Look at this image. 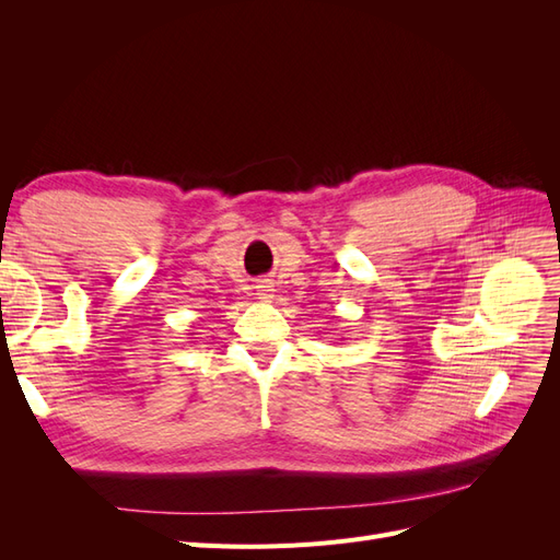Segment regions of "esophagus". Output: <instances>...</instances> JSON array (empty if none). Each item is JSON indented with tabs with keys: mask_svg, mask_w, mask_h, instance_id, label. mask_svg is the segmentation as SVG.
Masks as SVG:
<instances>
[{
	"mask_svg": "<svg viewBox=\"0 0 560 560\" xmlns=\"http://www.w3.org/2000/svg\"><path fill=\"white\" fill-rule=\"evenodd\" d=\"M273 284H268V282H261V284H257V294H259V299L261 301H270L273 299Z\"/></svg>",
	"mask_w": 560,
	"mask_h": 560,
	"instance_id": "obj_1",
	"label": "esophagus"
}]
</instances>
